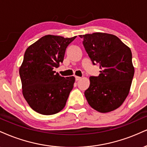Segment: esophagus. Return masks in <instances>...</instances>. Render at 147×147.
Segmentation results:
<instances>
[{"label":"esophagus","mask_w":147,"mask_h":147,"mask_svg":"<svg viewBox=\"0 0 147 147\" xmlns=\"http://www.w3.org/2000/svg\"><path fill=\"white\" fill-rule=\"evenodd\" d=\"M81 79V77H79V76H75V79H76V81L80 80Z\"/></svg>","instance_id":"obj_1"}]
</instances>
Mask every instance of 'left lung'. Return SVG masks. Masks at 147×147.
<instances>
[{"mask_svg": "<svg viewBox=\"0 0 147 147\" xmlns=\"http://www.w3.org/2000/svg\"><path fill=\"white\" fill-rule=\"evenodd\" d=\"M93 64L98 63L100 75L90 77L84 94L88 104L100 113L114 111L129 92L134 75L129 47L116 35L96 32L79 35Z\"/></svg>", "mask_w": 147, "mask_h": 147, "instance_id": "8db88e82", "label": "left lung"}]
</instances>
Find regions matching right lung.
I'll return each mask as SVG.
<instances>
[{
    "label": "right lung",
    "mask_w": 147,
    "mask_h": 147,
    "mask_svg": "<svg viewBox=\"0 0 147 147\" xmlns=\"http://www.w3.org/2000/svg\"><path fill=\"white\" fill-rule=\"evenodd\" d=\"M76 38L45 35L24 53L19 69L22 94L30 107L39 114H57L66 105L75 78L61 77L53 68L63 62L67 47Z\"/></svg>",
    "instance_id": "1"
}]
</instances>
